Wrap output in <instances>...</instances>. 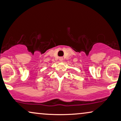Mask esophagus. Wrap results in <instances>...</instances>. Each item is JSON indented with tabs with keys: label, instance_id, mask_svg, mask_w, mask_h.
<instances>
[{
	"label": "esophagus",
	"instance_id": "1",
	"mask_svg": "<svg viewBox=\"0 0 121 121\" xmlns=\"http://www.w3.org/2000/svg\"><path fill=\"white\" fill-rule=\"evenodd\" d=\"M59 60H60V61H63V57H59Z\"/></svg>",
	"mask_w": 121,
	"mask_h": 121
}]
</instances>
